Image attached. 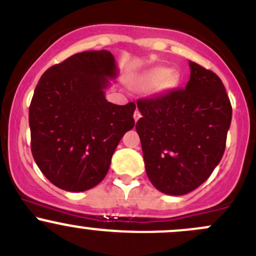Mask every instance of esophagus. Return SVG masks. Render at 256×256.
I'll use <instances>...</instances> for the list:
<instances>
[{
	"label": "esophagus",
	"mask_w": 256,
	"mask_h": 256,
	"mask_svg": "<svg viewBox=\"0 0 256 256\" xmlns=\"http://www.w3.org/2000/svg\"><path fill=\"white\" fill-rule=\"evenodd\" d=\"M140 118H141V112H138V110H135V112H134V118H135V121H138Z\"/></svg>",
	"instance_id": "34e87169"
}]
</instances>
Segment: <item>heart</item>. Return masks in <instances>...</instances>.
Listing matches in <instances>:
<instances>
[{"instance_id": "obj_1", "label": "heart", "mask_w": 256, "mask_h": 256, "mask_svg": "<svg viewBox=\"0 0 256 256\" xmlns=\"http://www.w3.org/2000/svg\"><path fill=\"white\" fill-rule=\"evenodd\" d=\"M177 80L178 76L176 72H172L171 69L164 66H157L136 76L132 80V85L138 90H148L154 88L157 92H166L177 84Z\"/></svg>"}]
</instances>
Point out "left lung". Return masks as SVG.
Segmentation results:
<instances>
[{
  "instance_id": "8db88e82",
  "label": "left lung",
  "mask_w": 256,
  "mask_h": 256,
  "mask_svg": "<svg viewBox=\"0 0 256 256\" xmlns=\"http://www.w3.org/2000/svg\"><path fill=\"white\" fill-rule=\"evenodd\" d=\"M184 89L138 100L136 131L144 168L162 193L182 196L200 187L220 162L232 122V105L220 78L190 62Z\"/></svg>"
}]
</instances>
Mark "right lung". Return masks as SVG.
Segmentation results:
<instances>
[{"mask_svg":"<svg viewBox=\"0 0 256 256\" xmlns=\"http://www.w3.org/2000/svg\"><path fill=\"white\" fill-rule=\"evenodd\" d=\"M118 74L110 52L89 50L40 76L30 106V150L56 187L84 192L99 184L116 146L135 125L134 102L115 105L105 99Z\"/></svg>","mask_w":256,"mask_h":256,"instance_id":"right-lung-1","label":"right lung"}]
</instances>
